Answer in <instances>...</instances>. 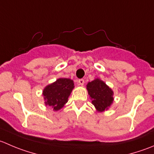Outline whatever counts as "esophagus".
I'll use <instances>...</instances> for the list:
<instances>
[{"mask_svg":"<svg viewBox=\"0 0 154 154\" xmlns=\"http://www.w3.org/2000/svg\"><path fill=\"white\" fill-rule=\"evenodd\" d=\"M77 83H78L79 85L83 86V85L84 84V80H83V79H80V80H77Z\"/></svg>","mask_w":154,"mask_h":154,"instance_id":"34e87169","label":"esophagus"}]
</instances>
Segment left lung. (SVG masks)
Wrapping results in <instances>:
<instances>
[{
  "mask_svg": "<svg viewBox=\"0 0 154 154\" xmlns=\"http://www.w3.org/2000/svg\"><path fill=\"white\" fill-rule=\"evenodd\" d=\"M92 103L97 110L104 111L107 110L113 101V91L102 80L95 79L89 82L86 86Z\"/></svg>",
  "mask_w": 154,
  "mask_h": 154,
  "instance_id": "obj_1",
  "label": "left lung"
}]
</instances>
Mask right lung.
Listing matches in <instances>:
<instances>
[{
  "instance_id": "obj_1",
  "label": "right lung",
  "mask_w": 154,
  "mask_h": 154,
  "mask_svg": "<svg viewBox=\"0 0 154 154\" xmlns=\"http://www.w3.org/2000/svg\"><path fill=\"white\" fill-rule=\"evenodd\" d=\"M74 87V82L71 79H58L43 91L45 104L53 107L55 110H59L68 101V96Z\"/></svg>"
}]
</instances>
